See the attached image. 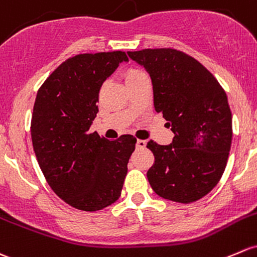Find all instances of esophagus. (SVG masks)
Instances as JSON below:
<instances>
[{"mask_svg":"<svg viewBox=\"0 0 257 257\" xmlns=\"http://www.w3.org/2000/svg\"><path fill=\"white\" fill-rule=\"evenodd\" d=\"M145 145H147V142H145V140H142V139L137 140V148H138V149H144Z\"/></svg>","mask_w":257,"mask_h":257,"instance_id":"esophagus-1","label":"esophagus"}]
</instances>
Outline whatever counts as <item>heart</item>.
Listing matches in <instances>:
<instances>
[{"instance_id":"heart-1","label":"heart","mask_w":257,"mask_h":257,"mask_svg":"<svg viewBox=\"0 0 257 257\" xmlns=\"http://www.w3.org/2000/svg\"><path fill=\"white\" fill-rule=\"evenodd\" d=\"M142 75H144V72H143L140 69H137V67H133V66L125 67V69L123 70V77L124 80H125V83L138 79V77L142 76Z\"/></svg>"}]
</instances>
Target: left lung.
Instances as JSON below:
<instances>
[{
	"label": "left lung",
	"mask_w": 257,
	"mask_h": 257,
	"mask_svg": "<svg viewBox=\"0 0 257 257\" xmlns=\"http://www.w3.org/2000/svg\"><path fill=\"white\" fill-rule=\"evenodd\" d=\"M153 82L154 107L169 121L174 140H150L149 183L165 199L191 203L208 194L225 170L233 138L225 91L198 60L172 48L128 51Z\"/></svg>",
	"instance_id": "left-lung-1"
}]
</instances>
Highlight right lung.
Wrapping results in <instances>:
<instances>
[{
  "label": "right lung",
  "instance_id": "1",
  "mask_svg": "<svg viewBox=\"0 0 257 257\" xmlns=\"http://www.w3.org/2000/svg\"><path fill=\"white\" fill-rule=\"evenodd\" d=\"M124 51L79 54L65 60L38 90L31 121L33 149L48 185L76 209L96 212L120 197L133 136L117 140L90 133L104 80Z\"/></svg>",
  "mask_w": 257,
  "mask_h": 257
}]
</instances>
